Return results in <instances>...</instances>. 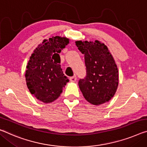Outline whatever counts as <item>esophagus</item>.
Wrapping results in <instances>:
<instances>
[{"label":"esophagus","mask_w":147,"mask_h":147,"mask_svg":"<svg viewBox=\"0 0 147 147\" xmlns=\"http://www.w3.org/2000/svg\"><path fill=\"white\" fill-rule=\"evenodd\" d=\"M70 80L72 81V82H75L76 80V75H74L73 76H71V77H70Z\"/></svg>","instance_id":"esophagus-1"}]
</instances>
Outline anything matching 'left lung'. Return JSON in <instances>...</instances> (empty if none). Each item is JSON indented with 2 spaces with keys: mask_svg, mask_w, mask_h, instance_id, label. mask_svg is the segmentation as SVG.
Masks as SVG:
<instances>
[{
  "mask_svg": "<svg viewBox=\"0 0 147 147\" xmlns=\"http://www.w3.org/2000/svg\"><path fill=\"white\" fill-rule=\"evenodd\" d=\"M76 45L84 54L86 75L78 81L84 98L94 105L110 101L118 88V71L108 48L98 40H79Z\"/></svg>",
  "mask_w": 147,
  "mask_h": 147,
  "instance_id": "8db88e82",
  "label": "left lung"
}]
</instances>
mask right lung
Listing matches in <instances>:
<instances>
[{
  "label": "right lung",
  "instance_id": "add662e5",
  "mask_svg": "<svg viewBox=\"0 0 147 147\" xmlns=\"http://www.w3.org/2000/svg\"><path fill=\"white\" fill-rule=\"evenodd\" d=\"M69 42L68 38L59 36L44 40L28 62L25 72L28 89L37 99L45 103L57 99L69 82L60 65L59 55Z\"/></svg>",
  "mask_w": 147,
  "mask_h": 147
}]
</instances>
